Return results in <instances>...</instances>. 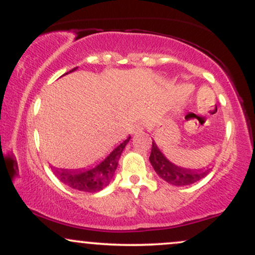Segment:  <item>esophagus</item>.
Masks as SVG:
<instances>
[{"label":"esophagus","mask_w":255,"mask_h":255,"mask_svg":"<svg viewBox=\"0 0 255 255\" xmlns=\"http://www.w3.org/2000/svg\"><path fill=\"white\" fill-rule=\"evenodd\" d=\"M142 129H144V126H142L141 124H137V125H135V127H134L133 131L134 133H137V131H141Z\"/></svg>","instance_id":"34e87169"}]
</instances>
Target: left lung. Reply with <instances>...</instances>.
Segmentation results:
<instances>
[{"instance_id": "left-lung-1", "label": "left lung", "mask_w": 255, "mask_h": 255, "mask_svg": "<svg viewBox=\"0 0 255 255\" xmlns=\"http://www.w3.org/2000/svg\"><path fill=\"white\" fill-rule=\"evenodd\" d=\"M150 162L158 176L172 186H189L206 176L207 172L210 171V169L209 170H204V169L191 170V169L178 168L163 156L154 141H152Z\"/></svg>"}]
</instances>
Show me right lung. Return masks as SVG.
<instances>
[{
	"label": "right lung",
	"mask_w": 255,
	"mask_h": 255,
	"mask_svg": "<svg viewBox=\"0 0 255 255\" xmlns=\"http://www.w3.org/2000/svg\"><path fill=\"white\" fill-rule=\"evenodd\" d=\"M74 69L75 68H73L72 71H74ZM129 139L130 136L127 140H125L121 145H119L101 164L95 166L93 169H90L87 171L55 169L54 174L56 175L61 182L72 187L73 189H78V191L86 193L102 191L104 187H107L110 183L111 178L114 176V172L118 168L119 159L121 157L122 151H124L127 142L129 141Z\"/></svg>",
	"instance_id": "1"
}]
</instances>
